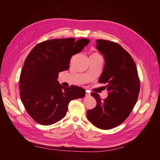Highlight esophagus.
<instances>
[{
	"mask_svg": "<svg viewBox=\"0 0 160 160\" xmlns=\"http://www.w3.org/2000/svg\"><path fill=\"white\" fill-rule=\"evenodd\" d=\"M89 95H90V93H89V92H88V91H86V93H85V96H89Z\"/></svg>",
	"mask_w": 160,
	"mask_h": 160,
	"instance_id": "1",
	"label": "esophagus"
}]
</instances>
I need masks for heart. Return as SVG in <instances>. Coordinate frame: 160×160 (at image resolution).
<instances>
[{
  "instance_id": "heart-1",
  "label": "heart",
  "mask_w": 160,
  "mask_h": 160,
  "mask_svg": "<svg viewBox=\"0 0 160 160\" xmlns=\"http://www.w3.org/2000/svg\"><path fill=\"white\" fill-rule=\"evenodd\" d=\"M99 54H98V53H96V52H94V53H93V54H91V56H99Z\"/></svg>"
}]
</instances>
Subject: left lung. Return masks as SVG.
Segmentation results:
<instances>
[{
	"label": "left lung",
	"mask_w": 160,
	"mask_h": 160,
	"mask_svg": "<svg viewBox=\"0 0 160 160\" xmlns=\"http://www.w3.org/2000/svg\"><path fill=\"white\" fill-rule=\"evenodd\" d=\"M96 42L105 59L99 82L107 85L108 96L101 99L99 94L91 93L97 105L88 111L87 117L95 127L110 129L122 123L132 112L138 101L140 81L133 59L122 46L107 40Z\"/></svg>",
	"instance_id": "left-lung-1"
}]
</instances>
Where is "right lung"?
Here are the masks:
<instances>
[{
  "instance_id": "add662e5",
  "label": "right lung",
  "mask_w": 160,
  "mask_h": 160,
  "mask_svg": "<svg viewBox=\"0 0 160 160\" xmlns=\"http://www.w3.org/2000/svg\"><path fill=\"white\" fill-rule=\"evenodd\" d=\"M88 38H55L41 42L31 51L21 70L20 97L27 113L38 123L49 125L63 118L71 100L83 98L80 87L65 88L57 81L68 70L72 55L83 49Z\"/></svg>"
}]
</instances>
